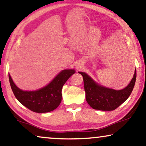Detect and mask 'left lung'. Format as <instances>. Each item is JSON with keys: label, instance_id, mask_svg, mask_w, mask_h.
<instances>
[{"label": "left lung", "instance_id": "1", "mask_svg": "<svg viewBox=\"0 0 146 146\" xmlns=\"http://www.w3.org/2000/svg\"><path fill=\"white\" fill-rule=\"evenodd\" d=\"M83 76L86 100L94 110L102 111L114 110L124 102L130 96L136 80V70L130 83L127 87L120 90L107 88L95 82L88 75L79 72Z\"/></svg>", "mask_w": 146, "mask_h": 146}]
</instances>
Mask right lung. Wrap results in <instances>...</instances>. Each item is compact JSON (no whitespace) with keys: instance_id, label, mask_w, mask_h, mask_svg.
Here are the masks:
<instances>
[{"instance_id":"add662e5","label":"right lung","mask_w":146,"mask_h":146,"mask_svg":"<svg viewBox=\"0 0 146 146\" xmlns=\"http://www.w3.org/2000/svg\"><path fill=\"white\" fill-rule=\"evenodd\" d=\"M74 73V70H64L46 86L31 92L21 90L15 84L10 74L9 78L12 90L22 104L35 112L46 113L53 111L60 105L63 86Z\"/></svg>"}]
</instances>
